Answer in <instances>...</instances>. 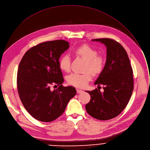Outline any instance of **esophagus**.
Segmentation results:
<instances>
[{"instance_id":"obj_1","label":"esophagus","mask_w":150,"mask_h":150,"mask_svg":"<svg viewBox=\"0 0 150 150\" xmlns=\"http://www.w3.org/2000/svg\"><path fill=\"white\" fill-rule=\"evenodd\" d=\"M76 92H77L78 93H81L83 92V91L82 90H80V89L76 88Z\"/></svg>"}]
</instances>
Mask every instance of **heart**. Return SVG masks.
Wrapping results in <instances>:
<instances>
[{"mask_svg": "<svg viewBox=\"0 0 150 150\" xmlns=\"http://www.w3.org/2000/svg\"><path fill=\"white\" fill-rule=\"evenodd\" d=\"M76 56L86 60L84 70L82 74L72 73L67 77V83L70 85L83 88L87 86L92 78V72L94 75L100 74L105 64V58L98 55V51L87 44L81 45L73 51ZM60 69L64 72H69L71 68V58L67 54L62 55L59 62ZM92 72L91 73L90 71Z\"/></svg>", "mask_w": 150, "mask_h": 150, "instance_id": "b5f03b06", "label": "heart"}]
</instances>
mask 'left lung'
<instances>
[{
  "label": "left lung",
  "instance_id": "obj_1",
  "mask_svg": "<svg viewBox=\"0 0 150 150\" xmlns=\"http://www.w3.org/2000/svg\"><path fill=\"white\" fill-rule=\"evenodd\" d=\"M106 47V60L102 72L94 84L103 85L104 91L96 88L87 91L90 102L86 105L91 117L108 120L118 116L127 106L133 90V70L125 49L110 38L93 39Z\"/></svg>",
  "mask_w": 150,
  "mask_h": 150
}]
</instances>
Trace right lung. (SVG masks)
Returning <instances> with one entry per match:
<instances>
[{
    "label": "right lung",
    "instance_id": "1",
    "mask_svg": "<svg viewBox=\"0 0 150 150\" xmlns=\"http://www.w3.org/2000/svg\"><path fill=\"white\" fill-rule=\"evenodd\" d=\"M69 47L64 40L40 43L26 51L19 64L17 83L20 98L25 110L39 121L57 119L76 93L75 87L62 84L64 79L59 62ZM53 85L59 87L51 91Z\"/></svg>",
    "mask_w": 150,
    "mask_h": 150
}]
</instances>
